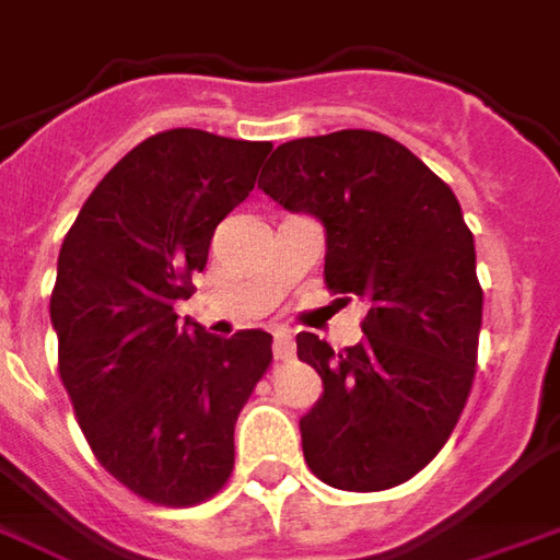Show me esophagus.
<instances>
[{"instance_id": "34e87169", "label": "esophagus", "mask_w": 560, "mask_h": 560, "mask_svg": "<svg viewBox=\"0 0 560 560\" xmlns=\"http://www.w3.org/2000/svg\"><path fill=\"white\" fill-rule=\"evenodd\" d=\"M272 352H276V359H291L294 355V334L288 328L276 330V337H272Z\"/></svg>"}]
</instances>
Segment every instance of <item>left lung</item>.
Returning <instances> with one entry per match:
<instances>
[{
	"mask_svg": "<svg viewBox=\"0 0 560 560\" xmlns=\"http://www.w3.org/2000/svg\"><path fill=\"white\" fill-rule=\"evenodd\" d=\"M260 189L325 223V281L368 303L364 340L334 352L296 334L322 376L300 420L310 469L340 490L405 485L451 439L475 380L481 284L475 238L439 174L380 131L288 140Z\"/></svg>",
	"mask_w": 560,
	"mask_h": 560,
	"instance_id": "obj_1",
	"label": "left lung"
}]
</instances>
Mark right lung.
I'll list each match as a JSON object with an SVG mask.
<instances>
[{"instance_id": "add662e5", "label": "right lung", "mask_w": 560, "mask_h": 560, "mask_svg": "<svg viewBox=\"0 0 560 560\" xmlns=\"http://www.w3.org/2000/svg\"><path fill=\"white\" fill-rule=\"evenodd\" d=\"M269 150L199 128L147 137L60 245L57 371L101 466L150 503H205L230 481L235 420L272 361L266 330L223 340L174 312Z\"/></svg>"}]
</instances>
